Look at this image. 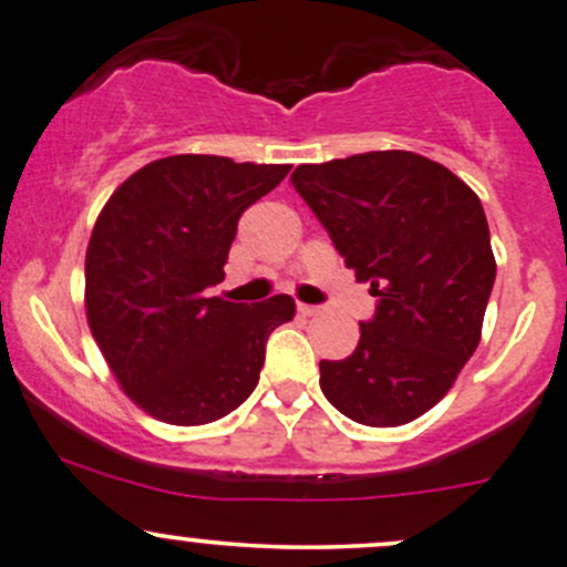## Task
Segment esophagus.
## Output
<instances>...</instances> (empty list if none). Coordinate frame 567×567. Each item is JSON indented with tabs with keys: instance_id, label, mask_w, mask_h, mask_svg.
<instances>
[{
	"instance_id": "obj_1",
	"label": "esophagus",
	"mask_w": 567,
	"mask_h": 567,
	"mask_svg": "<svg viewBox=\"0 0 567 567\" xmlns=\"http://www.w3.org/2000/svg\"><path fill=\"white\" fill-rule=\"evenodd\" d=\"M299 312L303 318H312V315L320 312V307H309V303H299Z\"/></svg>"
}]
</instances>
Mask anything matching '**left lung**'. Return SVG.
I'll return each instance as SVG.
<instances>
[{
    "mask_svg": "<svg viewBox=\"0 0 567 567\" xmlns=\"http://www.w3.org/2000/svg\"><path fill=\"white\" fill-rule=\"evenodd\" d=\"M290 182L380 299L359 348L320 361V389L359 424H410L481 342L497 274L484 206L445 165L399 148L299 165Z\"/></svg>",
    "mask_w": 567,
    "mask_h": 567,
    "instance_id": "8db88e82",
    "label": "left lung"
}]
</instances>
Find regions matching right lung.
I'll return each instance as SVG.
<instances>
[{
  "label": "right lung",
  "mask_w": 567,
  "mask_h": 567,
  "mask_svg": "<svg viewBox=\"0 0 567 567\" xmlns=\"http://www.w3.org/2000/svg\"><path fill=\"white\" fill-rule=\"evenodd\" d=\"M290 165L176 154L118 184L86 249V320L122 391L152 419L200 426L255 391L266 339L296 315L290 296L234 303L223 282L244 208Z\"/></svg>",
  "instance_id": "obj_1"
}]
</instances>
